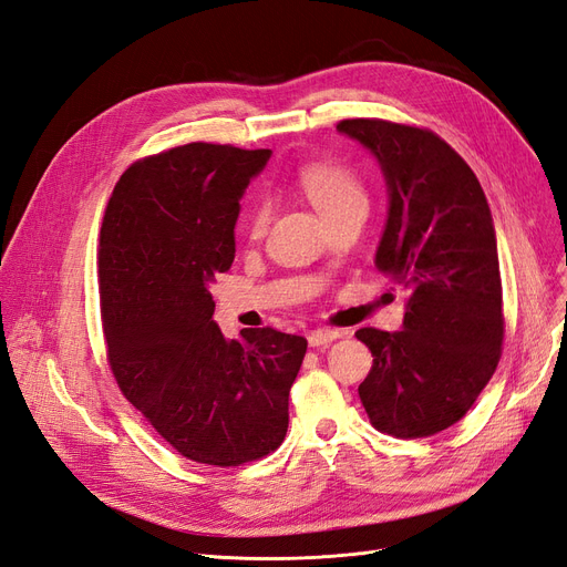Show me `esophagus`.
Wrapping results in <instances>:
<instances>
[{"label":"esophagus","instance_id":"esophagus-1","mask_svg":"<svg viewBox=\"0 0 567 567\" xmlns=\"http://www.w3.org/2000/svg\"><path fill=\"white\" fill-rule=\"evenodd\" d=\"M342 337V332L339 330H328V328H319V330H311L307 334V342L309 347H328L330 342H334V339Z\"/></svg>","mask_w":567,"mask_h":567}]
</instances>
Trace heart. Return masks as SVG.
Instances as JSON below:
<instances>
[{
    "label": "heart",
    "instance_id": "obj_1",
    "mask_svg": "<svg viewBox=\"0 0 567 567\" xmlns=\"http://www.w3.org/2000/svg\"><path fill=\"white\" fill-rule=\"evenodd\" d=\"M298 181H300V188L316 207V212H319L326 220L351 207L368 205L365 188H362L360 178L349 167L334 165V163H309L300 167ZM265 223H267V207L262 202H256L246 216V228L254 237H258L265 230Z\"/></svg>",
    "mask_w": 567,
    "mask_h": 567
}]
</instances>
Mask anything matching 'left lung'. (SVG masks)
Returning a JSON list of instances; mask_svg holds the SVG:
<instances>
[{
	"instance_id": "left-lung-1",
	"label": "left lung",
	"mask_w": 567,
	"mask_h": 567,
	"mask_svg": "<svg viewBox=\"0 0 567 567\" xmlns=\"http://www.w3.org/2000/svg\"><path fill=\"white\" fill-rule=\"evenodd\" d=\"M337 130L377 157L389 216L374 265L410 290L402 330L355 332L374 358L358 395L381 433L435 435L467 414L501 360L503 284L488 202L435 132L377 118Z\"/></svg>"
}]
</instances>
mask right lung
<instances>
[{"mask_svg": "<svg viewBox=\"0 0 567 567\" xmlns=\"http://www.w3.org/2000/svg\"><path fill=\"white\" fill-rule=\"evenodd\" d=\"M271 151L195 142L134 163L113 188L97 277L106 355L123 395L195 463L275 451L307 339L275 328L225 339L209 286L235 260L239 199Z\"/></svg>", "mask_w": 567, "mask_h": 567, "instance_id": "add662e5", "label": "right lung"}]
</instances>
